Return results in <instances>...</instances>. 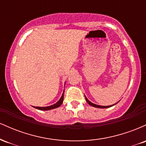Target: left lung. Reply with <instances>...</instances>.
<instances>
[{
  "instance_id": "obj_1",
  "label": "left lung",
  "mask_w": 146,
  "mask_h": 146,
  "mask_svg": "<svg viewBox=\"0 0 146 146\" xmlns=\"http://www.w3.org/2000/svg\"><path fill=\"white\" fill-rule=\"evenodd\" d=\"M85 99H86V102H87V103L88 104H89L90 106H93V107H96V108H109V107H111V106H114V105H115L116 104H113V105H110V106H100V105H97V104H93V103H92V102H90L89 100H88V99H87V98L86 96H85ZM117 103H118V102H117Z\"/></svg>"
}]
</instances>
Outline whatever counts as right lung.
<instances>
[{"label":"right lung","instance_id":"right-lung-1","mask_svg":"<svg viewBox=\"0 0 146 146\" xmlns=\"http://www.w3.org/2000/svg\"><path fill=\"white\" fill-rule=\"evenodd\" d=\"M63 100H64V92H63L62 95V97L59 100V101H58V102H56V103L54 104L53 105L49 106H46V107H38V106H33V107H34L35 108H37V109H38V110H49L51 109H54V108H58V107L60 106V105L62 104Z\"/></svg>","mask_w":146,"mask_h":146}]
</instances>
